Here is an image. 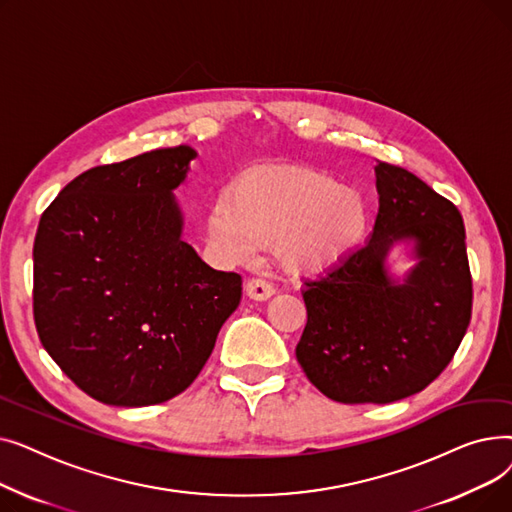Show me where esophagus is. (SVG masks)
Masks as SVG:
<instances>
[{
  "label": "esophagus",
  "instance_id": "1",
  "mask_svg": "<svg viewBox=\"0 0 512 512\" xmlns=\"http://www.w3.org/2000/svg\"><path fill=\"white\" fill-rule=\"evenodd\" d=\"M245 290H247V297H249V299H255V301H267V299H270L272 294L276 292L274 284H270V282L263 280V278H253V280H249L247 286H245Z\"/></svg>",
  "mask_w": 512,
  "mask_h": 512
}]
</instances>
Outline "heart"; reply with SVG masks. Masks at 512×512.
Segmentation results:
<instances>
[{
  "mask_svg": "<svg viewBox=\"0 0 512 512\" xmlns=\"http://www.w3.org/2000/svg\"><path fill=\"white\" fill-rule=\"evenodd\" d=\"M367 220L357 188L309 170L253 168L213 203L207 232L228 259H251L261 240L278 238L294 270L324 272L359 247Z\"/></svg>",
  "mask_w": 512,
  "mask_h": 512,
  "instance_id": "obj_1",
  "label": "heart"
}]
</instances>
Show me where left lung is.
<instances>
[{
    "mask_svg": "<svg viewBox=\"0 0 512 512\" xmlns=\"http://www.w3.org/2000/svg\"><path fill=\"white\" fill-rule=\"evenodd\" d=\"M375 186L380 209L369 240L303 286L297 361L321 394L344 405H386L432 384L459 348L473 305L459 209L384 161ZM398 241H411L416 259L402 279L387 267Z\"/></svg>",
    "mask_w": 512,
    "mask_h": 512,
    "instance_id": "obj_1",
    "label": "left lung"
}]
</instances>
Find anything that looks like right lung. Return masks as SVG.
Here are the masks:
<instances>
[{"mask_svg": "<svg viewBox=\"0 0 512 512\" xmlns=\"http://www.w3.org/2000/svg\"><path fill=\"white\" fill-rule=\"evenodd\" d=\"M195 157L178 145L91 168L41 215L35 326L49 357L103 405L184 392L240 303L242 278L182 240L174 191Z\"/></svg>", "mask_w": 512, "mask_h": 512, "instance_id": "1", "label": "right lung"}]
</instances>
